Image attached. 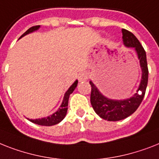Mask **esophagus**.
<instances>
[{"label": "esophagus", "instance_id": "esophagus-1", "mask_svg": "<svg viewBox=\"0 0 159 159\" xmlns=\"http://www.w3.org/2000/svg\"><path fill=\"white\" fill-rule=\"evenodd\" d=\"M88 77H89L88 73H80L79 75H78V81H79L80 82H86V80L88 79Z\"/></svg>", "mask_w": 159, "mask_h": 159}]
</instances>
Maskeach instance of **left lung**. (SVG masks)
<instances>
[{"mask_svg": "<svg viewBox=\"0 0 159 159\" xmlns=\"http://www.w3.org/2000/svg\"><path fill=\"white\" fill-rule=\"evenodd\" d=\"M122 42L127 48H133L140 62L141 79L135 94L123 100H113L103 95L98 87L90 81L91 86V103L96 114L107 121H120L131 116L140 106L146 91L149 71L147 66L146 53L139 40L133 33L122 29Z\"/></svg>", "mask_w": 159, "mask_h": 159, "instance_id": "1", "label": "left lung"}]
</instances>
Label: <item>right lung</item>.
<instances>
[{
	"label": "right lung",
	"instance_id": "1",
	"mask_svg": "<svg viewBox=\"0 0 159 159\" xmlns=\"http://www.w3.org/2000/svg\"><path fill=\"white\" fill-rule=\"evenodd\" d=\"M40 26H34V27H32V28H30L29 29H28V30L26 31L25 33L22 35L19 39L22 38V37L26 36V35L29 34V33H34V32L38 30ZM77 83H78V81L76 80L75 82L71 85L70 87L67 90L66 92L64 93V98H63V101H62L59 108L57 109V111H55V113H52L51 115L47 116V117H42V118H37V119H29V118H28V119L29 120L30 122H33L35 124L40 125V126H54V125H56L58 124V123H59V122H61L62 120L65 117V116H66L67 111H68V99H69V96H70L71 94L73 92V91H74L76 89V87H77Z\"/></svg>",
	"mask_w": 159,
	"mask_h": 159
}]
</instances>
